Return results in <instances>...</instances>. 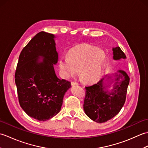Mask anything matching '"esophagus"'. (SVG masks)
Returning <instances> with one entry per match:
<instances>
[{
    "mask_svg": "<svg viewBox=\"0 0 148 148\" xmlns=\"http://www.w3.org/2000/svg\"><path fill=\"white\" fill-rule=\"evenodd\" d=\"M71 84L72 86H74V85H78V83L76 81H71Z\"/></svg>",
    "mask_w": 148,
    "mask_h": 148,
    "instance_id": "1",
    "label": "esophagus"
}]
</instances>
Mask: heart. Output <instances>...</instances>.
I'll return each mask as SVG.
<instances>
[{
	"label": "heart",
	"instance_id": "obj_1",
	"mask_svg": "<svg viewBox=\"0 0 148 148\" xmlns=\"http://www.w3.org/2000/svg\"><path fill=\"white\" fill-rule=\"evenodd\" d=\"M107 62L105 52L97 47L83 45L75 47L59 60L62 76L69 78L76 76L80 71L82 79L87 83H93L101 78Z\"/></svg>",
	"mask_w": 148,
	"mask_h": 148
}]
</instances>
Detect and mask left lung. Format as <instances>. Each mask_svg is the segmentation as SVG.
I'll return each mask as SVG.
<instances>
[{
	"mask_svg": "<svg viewBox=\"0 0 148 148\" xmlns=\"http://www.w3.org/2000/svg\"><path fill=\"white\" fill-rule=\"evenodd\" d=\"M113 59H125L126 56L119 46L112 48ZM130 78L124 71L106 75L98 83L86 86L83 108L85 114L93 121L102 123L118 114L126 100ZM113 84L109 91L108 88Z\"/></svg>",
	"mask_w": 148,
	"mask_h": 148,
	"instance_id": "8db88e82",
	"label": "left lung"
}]
</instances>
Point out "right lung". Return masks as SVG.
I'll use <instances>...</instances> for the list:
<instances>
[{
    "mask_svg": "<svg viewBox=\"0 0 148 148\" xmlns=\"http://www.w3.org/2000/svg\"><path fill=\"white\" fill-rule=\"evenodd\" d=\"M55 38L52 34H37L22 49L15 72L21 108L40 121L60 111L65 93L71 87V82L56 75L58 55Z\"/></svg>",
    "mask_w": 148,
    "mask_h": 148,
    "instance_id": "add662e5",
    "label": "right lung"
}]
</instances>
